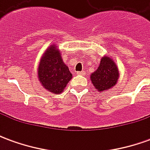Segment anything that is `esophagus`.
<instances>
[{
    "instance_id": "esophagus-1",
    "label": "esophagus",
    "mask_w": 150,
    "mask_h": 150,
    "mask_svg": "<svg viewBox=\"0 0 150 150\" xmlns=\"http://www.w3.org/2000/svg\"><path fill=\"white\" fill-rule=\"evenodd\" d=\"M77 75H85V71H78V72H77Z\"/></svg>"
}]
</instances>
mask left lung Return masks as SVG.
Masks as SVG:
<instances>
[{"label": "left lung", "mask_w": 150, "mask_h": 150, "mask_svg": "<svg viewBox=\"0 0 150 150\" xmlns=\"http://www.w3.org/2000/svg\"><path fill=\"white\" fill-rule=\"evenodd\" d=\"M91 81L99 92L107 91L116 85L119 78L118 68L112 59L104 56L100 60L97 70L91 73Z\"/></svg>", "instance_id": "obj_1"}]
</instances>
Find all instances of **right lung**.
Masks as SVG:
<instances>
[{
    "mask_svg": "<svg viewBox=\"0 0 150 150\" xmlns=\"http://www.w3.org/2000/svg\"><path fill=\"white\" fill-rule=\"evenodd\" d=\"M38 70V79L43 88L54 94H61L72 78L60 51L54 45L50 46L43 54Z\"/></svg>",
    "mask_w": 150,
    "mask_h": 150,
    "instance_id": "obj_1",
    "label": "right lung"
}]
</instances>
